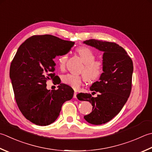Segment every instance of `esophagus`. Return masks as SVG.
Wrapping results in <instances>:
<instances>
[{
  "instance_id": "34e87169",
  "label": "esophagus",
  "mask_w": 152,
  "mask_h": 152,
  "mask_svg": "<svg viewBox=\"0 0 152 152\" xmlns=\"http://www.w3.org/2000/svg\"><path fill=\"white\" fill-rule=\"evenodd\" d=\"M76 95H77V93H76V91H75L74 94V98H76Z\"/></svg>"
}]
</instances>
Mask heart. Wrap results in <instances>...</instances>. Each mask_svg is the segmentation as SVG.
I'll use <instances>...</instances> for the list:
<instances>
[{"mask_svg": "<svg viewBox=\"0 0 152 152\" xmlns=\"http://www.w3.org/2000/svg\"><path fill=\"white\" fill-rule=\"evenodd\" d=\"M76 52L84 62V66L80 70V72L84 74L77 75L67 74L62 77V82L63 84L69 86L75 90L78 89L86 80L91 82L99 79L102 75L104 70L103 62L99 59H96V53L90 48L82 46L77 48ZM67 60V54L58 56L57 62L61 69L63 70L65 68Z\"/></svg>", "mask_w": 152, "mask_h": 152, "instance_id": "b5f03b06", "label": "heart"}]
</instances>
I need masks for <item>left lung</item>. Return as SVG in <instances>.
<instances>
[{
  "instance_id": "obj_1",
  "label": "left lung",
  "mask_w": 152,
  "mask_h": 152,
  "mask_svg": "<svg viewBox=\"0 0 152 152\" xmlns=\"http://www.w3.org/2000/svg\"><path fill=\"white\" fill-rule=\"evenodd\" d=\"M84 43L103 52L104 70L99 81L91 85L93 94L80 93L77 98L90 102L92 111L84 116L85 120L92 124H105L113 118L127 102L132 90L133 62L126 50L114 42L91 39Z\"/></svg>"
}]
</instances>
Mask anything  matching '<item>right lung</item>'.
Returning <instances> with one entry per match:
<instances>
[{
	"mask_svg": "<svg viewBox=\"0 0 152 152\" xmlns=\"http://www.w3.org/2000/svg\"><path fill=\"white\" fill-rule=\"evenodd\" d=\"M74 42L54 35H33L19 47L10 68L14 97L22 115L37 125L47 126L58 118L63 103L72 99L73 89L60 84L48 90L46 82L56 78V56L66 54Z\"/></svg>",
	"mask_w": 152,
	"mask_h": 152,
	"instance_id": "1",
	"label": "right lung"
}]
</instances>
